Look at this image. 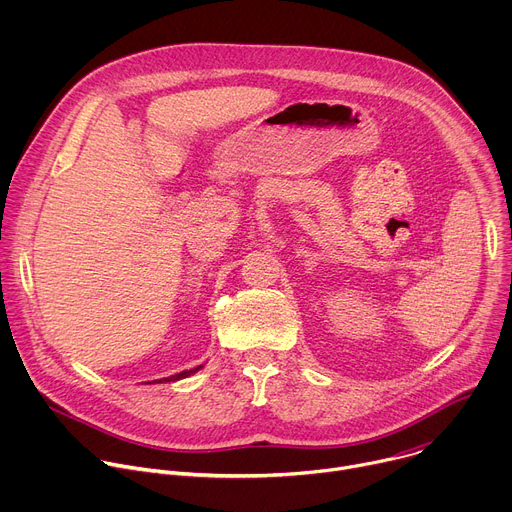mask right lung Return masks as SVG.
<instances>
[{
    "label": "right lung",
    "mask_w": 512,
    "mask_h": 512,
    "mask_svg": "<svg viewBox=\"0 0 512 512\" xmlns=\"http://www.w3.org/2000/svg\"><path fill=\"white\" fill-rule=\"evenodd\" d=\"M202 369V364L200 367H196V369H190V371H182V373H178V375H172V377H168V379H160V381H180V379H186V377H190V375H194L196 371H200Z\"/></svg>",
    "instance_id": "1"
}]
</instances>
